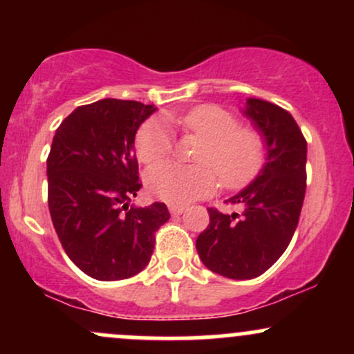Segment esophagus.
<instances>
[{"label":"esophagus","mask_w":354,"mask_h":354,"mask_svg":"<svg viewBox=\"0 0 354 354\" xmlns=\"http://www.w3.org/2000/svg\"><path fill=\"white\" fill-rule=\"evenodd\" d=\"M186 211V206L185 205H169V213L173 214V216H178V214H183Z\"/></svg>","instance_id":"1"}]
</instances>
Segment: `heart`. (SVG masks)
<instances>
[{
	"mask_svg": "<svg viewBox=\"0 0 354 354\" xmlns=\"http://www.w3.org/2000/svg\"><path fill=\"white\" fill-rule=\"evenodd\" d=\"M185 133L201 138L194 153L200 165L165 163L146 174L154 196L169 203H189L218 188H238L263 166L266 141L254 126L239 124L238 116L218 104H200L181 116H171ZM136 156L141 163L156 165L173 151V135L161 120L145 121L135 136Z\"/></svg>",
	"mask_w": 354,
	"mask_h": 354,
	"instance_id": "heart-1",
	"label": "heart"
}]
</instances>
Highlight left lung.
I'll use <instances>...</instances> for the list:
<instances>
[{
	"label": "left lung",
	"mask_w": 354,
	"mask_h": 354,
	"mask_svg": "<svg viewBox=\"0 0 354 354\" xmlns=\"http://www.w3.org/2000/svg\"><path fill=\"white\" fill-rule=\"evenodd\" d=\"M246 116L266 140L268 160L248 188L226 205L233 213L208 208L209 225L196 239L206 268L231 279L263 274L284 253L306 193V140L286 109L250 98Z\"/></svg>",
	"instance_id": "1"
}]
</instances>
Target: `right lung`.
I'll return each mask as SVG.
<instances>
[{
  "label": "right lung",
  "mask_w": 354,
  "mask_h": 354,
  "mask_svg": "<svg viewBox=\"0 0 354 354\" xmlns=\"http://www.w3.org/2000/svg\"><path fill=\"white\" fill-rule=\"evenodd\" d=\"M153 104L100 100L78 106L56 129L48 154V206L61 246L83 273L118 281L151 259L165 203L129 206L143 185L135 135Z\"/></svg>",
  "instance_id": "obj_1"
}]
</instances>
